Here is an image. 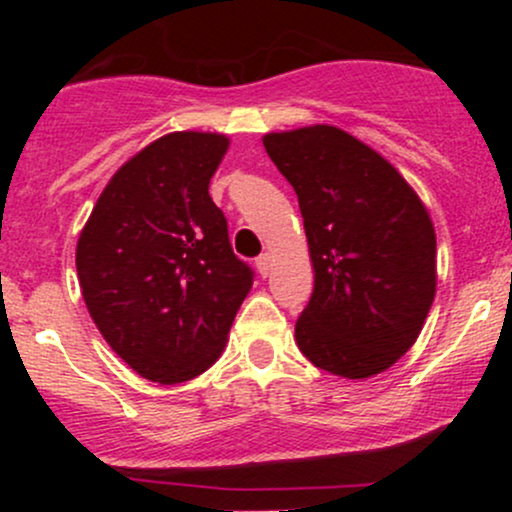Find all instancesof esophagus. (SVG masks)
Returning <instances> with one entry per match:
<instances>
[{
	"label": "esophagus",
	"mask_w": 512,
	"mask_h": 512,
	"mask_svg": "<svg viewBox=\"0 0 512 512\" xmlns=\"http://www.w3.org/2000/svg\"><path fill=\"white\" fill-rule=\"evenodd\" d=\"M255 264H257V272H260L262 276H267L269 272H272V257H269V252H262V255L255 260Z\"/></svg>",
	"instance_id": "34e87169"
}]
</instances>
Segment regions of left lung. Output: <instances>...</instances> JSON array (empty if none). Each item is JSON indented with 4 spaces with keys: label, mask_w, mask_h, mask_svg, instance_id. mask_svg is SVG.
<instances>
[{
    "label": "left lung",
    "mask_w": 512,
    "mask_h": 512,
    "mask_svg": "<svg viewBox=\"0 0 512 512\" xmlns=\"http://www.w3.org/2000/svg\"><path fill=\"white\" fill-rule=\"evenodd\" d=\"M298 195L315 289L296 320L310 363L342 378L383 373L416 342L436 296V233L407 180L337 127L267 134Z\"/></svg>",
    "instance_id": "obj_1"
}]
</instances>
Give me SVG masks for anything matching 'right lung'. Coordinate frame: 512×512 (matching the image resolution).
<instances>
[{"mask_svg": "<svg viewBox=\"0 0 512 512\" xmlns=\"http://www.w3.org/2000/svg\"><path fill=\"white\" fill-rule=\"evenodd\" d=\"M228 139L175 132L127 161L76 245L88 313L129 368L185 383L221 356L255 272L236 257L209 180Z\"/></svg>", "mask_w": 512, "mask_h": 512, "instance_id": "right-lung-1", "label": "right lung"}]
</instances>
